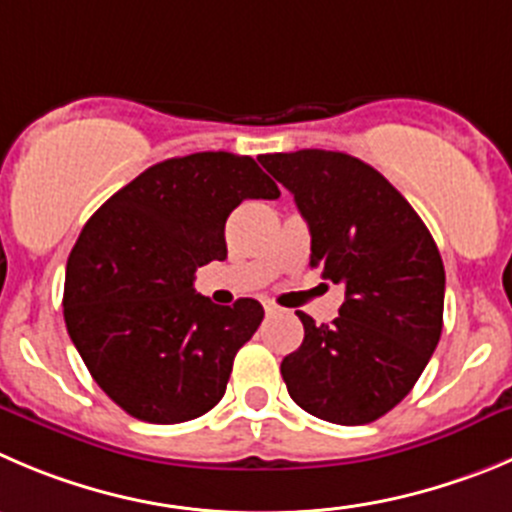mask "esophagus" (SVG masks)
<instances>
[{
    "mask_svg": "<svg viewBox=\"0 0 512 512\" xmlns=\"http://www.w3.org/2000/svg\"><path fill=\"white\" fill-rule=\"evenodd\" d=\"M264 311L271 316V314H276V311H279V306H276L274 301H264Z\"/></svg>",
    "mask_w": 512,
    "mask_h": 512,
    "instance_id": "1",
    "label": "esophagus"
}]
</instances>
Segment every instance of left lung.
<instances>
[{"label":"left lung","instance_id":"obj_1","mask_svg":"<svg viewBox=\"0 0 512 512\" xmlns=\"http://www.w3.org/2000/svg\"><path fill=\"white\" fill-rule=\"evenodd\" d=\"M294 193L311 233V269L344 286L332 324L304 311V342L281 362L301 410L367 425L410 394L442 334L445 266L415 208L372 165L334 150L261 155Z\"/></svg>","mask_w":512,"mask_h":512}]
</instances>
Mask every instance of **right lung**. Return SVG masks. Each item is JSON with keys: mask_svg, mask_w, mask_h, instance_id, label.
Segmentation results:
<instances>
[{"mask_svg": "<svg viewBox=\"0 0 512 512\" xmlns=\"http://www.w3.org/2000/svg\"><path fill=\"white\" fill-rule=\"evenodd\" d=\"M279 196L248 155L193 153L150 165L85 223L67 259L65 324L92 379L128 415L175 425L221 402L264 306L213 304L193 276L226 259L233 208Z\"/></svg>", "mask_w": 512, "mask_h": 512, "instance_id": "add662e5", "label": "right lung"}]
</instances>
